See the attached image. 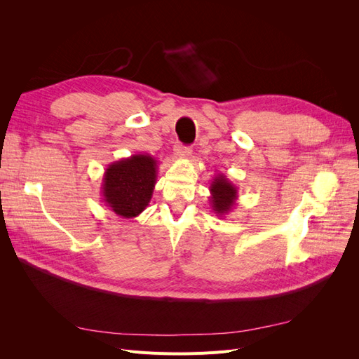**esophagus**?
<instances>
[{
  "mask_svg": "<svg viewBox=\"0 0 359 359\" xmlns=\"http://www.w3.org/2000/svg\"><path fill=\"white\" fill-rule=\"evenodd\" d=\"M191 154L190 147H182V145H177L175 147V156L178 158H189Z\"/></svg>",
  "mask_w": 359,
  "mask_h": 359,
  "instance_id": "1",
  "label": "esophagus"
}]
</instances>
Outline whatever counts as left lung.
<instances>
[{"instance_id":"left-lung-1","label":"left lung","mask_w":359,"mask_h":359,"mask_svg":"<svg viewBox=\"0 0 359 359\" xmlns=\"http://www.w3.org/2000/svg\"><path fill=\"white\" fill-rule=\"evenodd\" d=\"M211 210L217 217H224L236 205L238 189L233 182L226 178L224 173H217L210 186Z\"/></svg>"}]
</instances>
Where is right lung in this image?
I'll list each match as a JSON object with an SVG mask.
<instances>
[{"label":"right lung","mask_w":359,"mask_h":359,"mask_svg":"<svg viewBox=\"0 0 359 359\" xmlns=\"http://www.w3.org/2000/svg\"><path fill=\"white\" fill-rule=\"evenodd\" d=\"M158 161L135 154L111 163L103 173L102 201L123 219H133L149 205L157 182Z\"/></svg>","instance_id":"obj_1"}]
</instances>
